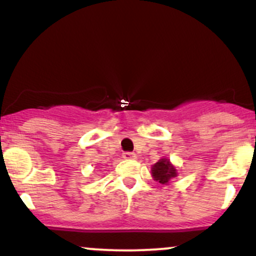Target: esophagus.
Masks as SVG:
<instances>
[{"instance_id":"esophagus-1","label":"esophagus","mask_w":256,"mask_h":256,"mask_svg":"<svg viewBox=\"0 0 256 256\" xmlns=\"http://www.w3.org/2000/svg\"><path fill=\"white\" fill-rule=\"evenodd\" d=\"M122 158H126V160H130V158H136V154L131 152H122Z\"/></svg>"}]
</instances>
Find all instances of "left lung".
Listing matches in <instances>:
<instances>
[{"label":"left lung","instance_id":"8db88e82","mask_svg":"<svg viewBox=\"0 0 256 256\" xmlns=\"http://www.w3.org/2000/svg\"><path fill=\"white\" fill-rule=\"evenodd\" d=\"M152 174L155 178V180H158V183L161 184H167L170 182V179L177 176V171L173 167L170 161L167 158H161L160 161H158L152 168Z\"/></svg>","mask_w":256,"mask_h":256}]
</instances>
